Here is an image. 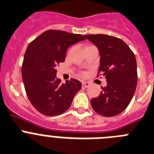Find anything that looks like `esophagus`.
<instances>
[{"label": "esophagus", "instance_id": "34e87169", "mask_svg": "<svg viewBox=\"0 0 154 154\" xmlns=\"http://www.w3.org/2000/svg\"><path fill=\"white\" fill-rule=\"evenodd\" d=\"M90 86H91V84H90L89 82H86V81H84V82L82 83V87H84V88H87V87H89Z\"/></svg>", "mask_w": 154, "mask_h": 154}]
</instances>
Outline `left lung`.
Masks as SVG:
<instances>
[{
	"label": "left lung",
	"mask_w": 154,
	"mask_h": 154,
	"mask_svg": "<svg viewBox=\"0 0 154 154\" xmlns=\"http://www.w3.org/2000/svg\"><path fill=\"white\" fill-rule=\"evenodd\" d=\"M98 48L99 72L106 80L97 97L91 100L94 110L104 117H113L131 103L137 84L135 55L120 38L106 34L85 35ZM99 75H97V77Z\"/></svg>",
	"instance_id": "obj_1"
}]
</instances>
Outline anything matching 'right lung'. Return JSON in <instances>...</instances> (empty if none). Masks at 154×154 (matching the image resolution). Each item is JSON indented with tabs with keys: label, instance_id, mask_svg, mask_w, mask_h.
I'll list each match as a JSON object with an SVG mask.
<instances>
[{
	"label": "right lung",
	"instance_id": "right-lung-1",
	"mask_svg": "<svg viewBox=\"0 0 154 154\" xmlns=\"http://www.w3.org/2000/svg\"><path fill=\"white\" fill-rule=\"evenodd\" d=\"M85 39L80 34L49 30L29 44L22 64V79L29 100L42 114L64 113L81 89L82 84L76 79L61 84L57 78L56 67L65 60L69 47Z\"/></svg>",
	"mask_w": 154,
	"mask_h": 154
}]
</instances>
